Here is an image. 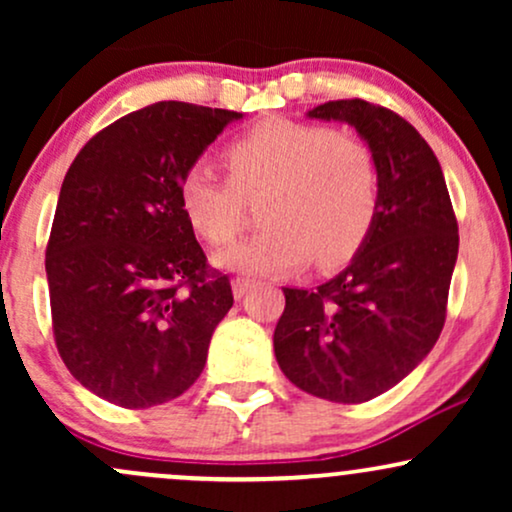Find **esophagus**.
<instances>
[{
  "label": "esophagus",
  "instance_id": "1",
  "mask_svg": "<svg viewBox=\"0 0 512 512\" xmlns=\"http://www.w3.org/2000/svg\"><path fill=\"white\" fill-rule=\"evenodd\" d=\"M233 296L236 298H243L245 293H248L252 286H255V281L252 279H245V276H236V279H233Z\"/></svg>",
  "mask_w": 512,
  "mask_h": 512
}]
</instances>
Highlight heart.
Returning <instances> with one entry per match:
<instances>
[{"label":"heart","instance_id":"1","mask_svg":"<svg viewBox=\"0 0 512 512\" xmlns=\"http://www.w3.org/2000/svg\"><path fill=\"white\" fill-rule=\"evenodd\" d=\"M228 178L192 163L178 185L180 209L197 236L223 248L245 226V202H260L264 228L226 252L233 272L286 274L315 257L339 267L378 221L380 170L366 142L317 122L267 117L223 149Z\"/></svg>","mask_w":512,"mask_h":512}]
</instances>
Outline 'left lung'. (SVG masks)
<instances>
[{
    "label": "left lung",
    "instance_id": "8db88e82",
    "mask_svg": "<svg viewBox=\"0 0 512 512\" xmlns=\"http://www.w3.org/2000/svg\"><path fill=\"white\" fill-rule=\"evenodd\" d=\"M310 117L349 122L380 170V211L354 262L315 289H284L274 354L293 385L339 404L383 395L443 332L457 219L426 139L392 110L346 98Z\"/></svg>",
    "mask_w": 512,
    "mask_h": 512
}]
</instances>
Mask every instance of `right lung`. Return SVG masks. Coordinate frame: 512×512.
Returning a JSON list of instances; mask_svg holds the SVG:
<instances>
[{"label": "right lung", "instance_id": "obj_1", "mask_svg": "<svg viewBox=\"0 0 512 512\" xmlns=\"http://www.w3.org/2000/svg\"><path fill=\"white\" fill-rule=\"evenodd\" d=\"M243 117L161 101L86 142L64 175L45 250L52 334L86 390L149 409L187 390L231 310L180 209L182 173Z\"/></svg>", "mask_w": 512, "mask_h": 512}]
</instances>
